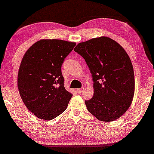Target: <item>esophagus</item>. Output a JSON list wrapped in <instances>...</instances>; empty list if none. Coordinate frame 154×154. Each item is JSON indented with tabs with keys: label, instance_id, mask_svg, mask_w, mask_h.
<instances>
[{
	"label": "esophagus",
	"instance_id": "esophagus-1",
	"mask_svg": "<svg viewBox=\"0 0 154 154\" xmlns=\"http://www.w3.org/2000/svg\"><path fill=\"white\" fill-rule=\"evenodd\" d=\"M83 90H84V89L83 88H81V89H77V92L78 93H83Z\"/></svg>",
	"mask_w": 154,
	"mask_h": 154
}]
</instances>
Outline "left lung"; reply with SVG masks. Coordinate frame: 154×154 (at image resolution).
<instances>
[{
    "label": "left lung",
    "instance_id": "obj_1",
    "mask_svg": "<svg viewBox=\"0 0 154 154\" xmlns=\"http://www.w3.org/2000/svg\"><path fill=\"white\" fill-rule=\"evenodd\" d=\"M74 51L85 59L92 74L94 95L85 101L89 112L104 122L122 116L131 105L135 89L134 69L126 51L106 36L81 42Z\"/></svg>",
    "mask_w": 154,
    "mask_h": 154
}]
</instances>
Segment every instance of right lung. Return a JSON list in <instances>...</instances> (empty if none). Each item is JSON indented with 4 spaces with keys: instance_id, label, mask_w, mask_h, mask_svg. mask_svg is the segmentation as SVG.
Listing matches in <instances>:
<instances>
[{
    "instance_id": "add662e5",
    "label": "right lung",
    "mask_w": 154,
    "mask_h": 154,
    "mask_svg": "<svg viewBox=\"0 0 154 154\" xmlns=\"http://www.w3.org/2000/svg\"><path fill=\"white\" fill-rule=\"evenodd\" d=\"M75 45L43 39L24 55L18 74L19 93L27 109L39 119L52 120L67 109L73 94L65 89L61 67Z\"/></svg>"
}]
</instances>
